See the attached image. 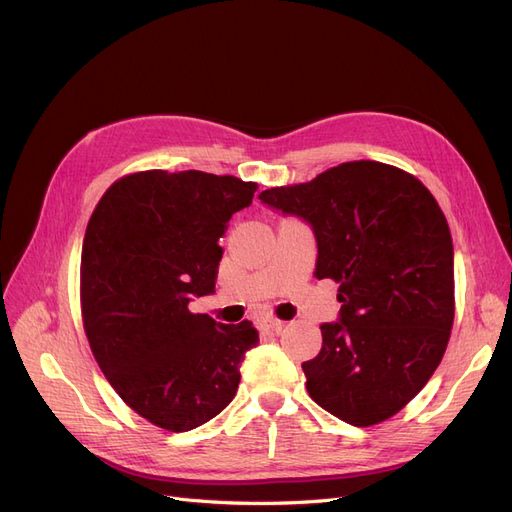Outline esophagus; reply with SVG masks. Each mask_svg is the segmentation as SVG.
Instances as JSON below:
<instances>
[{
    "instance_id": "34e87169",
    "label": "esophagus",
    "mask_w": 512,
    "mask_h": 512,
    "mask_svg": "<svg viewBox=\"0 0 512 512\" xmlns=\"http://www.w3.org/2000/svg\"><path fill=\"white\" fill-rule=\"evenodd\" d=\"M280 327H282V320H278V318H266L261 323L263 331H278Z\"/></svg>"
}]
</instances>
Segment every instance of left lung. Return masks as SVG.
<instances>
[{
  "instance_id": "obj_1",
  "label": "left lung",
  "mask_w": 512,
  "mask_h": 512,
  "mask_svg": "<svg viewBox=\"0 0 512 512\" xmlns=\"http://www.w3.org/2000/svg\"><path fill=\"white\" fill-rule=\"evenodd\" d=\"M259 200L312 227L314 276L339 282V318L320 325L323 348L301 365L312 401L358 428L392 418L439 367L453 325V244L441 206L413 175L371 160Z\"/></svg>"
}]
</instances>
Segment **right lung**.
<instances>
[{"label":"right lung","instance_id":"add662e5","mask_svg":"<svg viewBox=\"0 0 512 512\" xmlns=\"http://www.w3.org/2000/svg\"><path fill=\"white\" fill-rule=\"evenodd\" d=\"M255 189L202 170H143L113 183L88 221L80 295L90 350L120 399L154 426L198 428L236 396L257 329L187 306L215 293L219 238Z\"/></svg>","mask_w":512,"mask_h":512}]
</instances>
